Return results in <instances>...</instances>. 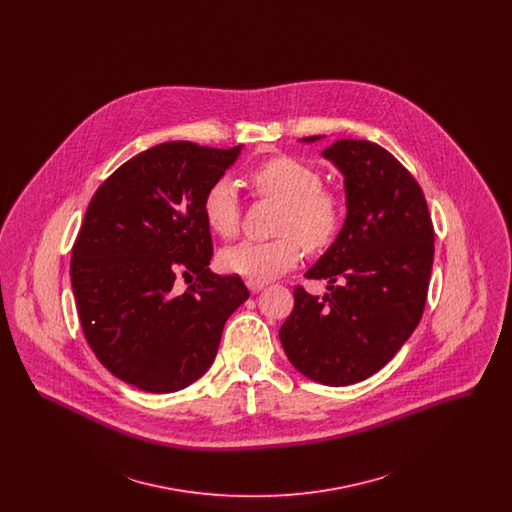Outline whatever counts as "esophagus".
Returning a JSON list of instances; mask_svg holds the SVG:
<instances>
[{"label": "esophagus", "instance_id": "esophagus-1", "mask_svg": "<svg viewBox=\"0 0 512 512\" xmlns=\"http://www.w3.org/2000/svg\"><path fill=\"white\" fill-rule=\"evenodd\" d=\"M245 284L253 293L261 292L265 288V282H259V280H245Z\"/></svg>", "mask_w": 512, "mask_h": 512}]
</instances>
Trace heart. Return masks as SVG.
<instances>
[{"label": "heart", "instance_id": "b5f03b06", "mask_svg": "<svg viewBox=\"0 0 512 512\" xmlns=\"http://www.w3.org/2000/svg\"><path fill=\"white\" fill-rule=\"evenodd\" d=\"M255 194L282 205L276 222L280 234L268 242H242L222 249L220 267L247 280L265 282L295 267L303 247L317 253L330 247L343 222V197L322 186L313 165L290 155L272 157L249 172ZM203 217L220 238L240 230V199L230 180H215L203 194Z\"/></svg>", "mask_w": 512, "mask_h": 512}]
</instances>
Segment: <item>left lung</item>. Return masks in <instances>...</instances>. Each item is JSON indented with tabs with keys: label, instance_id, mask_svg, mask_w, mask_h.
<instances>
[{
	"label": "left lung",
	"instance_id": "1",
	"mask_svg": "<svg viewBox=\"0 0 512 512\" xmlns=\"http://www.w3.org/2000/svg\"><path fill=\"white\" fill-rule=\"evenodd\" d=\"M322 155L345 176L347 219L305 274L328 280L330 293L318 299L295 286L280 341L307 378L349 386L390 363L418 326L434 263V224L422 188L388 149L338 140Z\"/></svg>",
	"mask_w": 512,
	"mask_h": 512
}]
</instances>
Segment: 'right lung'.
<instances>
[{
  "instance_id": "obj_1",
  "label": "right lung",
  "mask_w": 512,
  "mask_h": 512,
  "mask_svg": "<svg viewBox=\"0 0 512 512\" xmlns=\"http://www.w3.org/2000/svg\"><path fill=\"white\" fill-rule=\"evenodd\" d=\"M240 147H149L122 163L86 209L71 257L78 318L99 363L126 384L151 393L190 386L213 365L224 322L249 297L238 274L209 270L213 240L201 207ZM178 277L191 280L184 293Z\"/></svg>"
}]
</instances>
